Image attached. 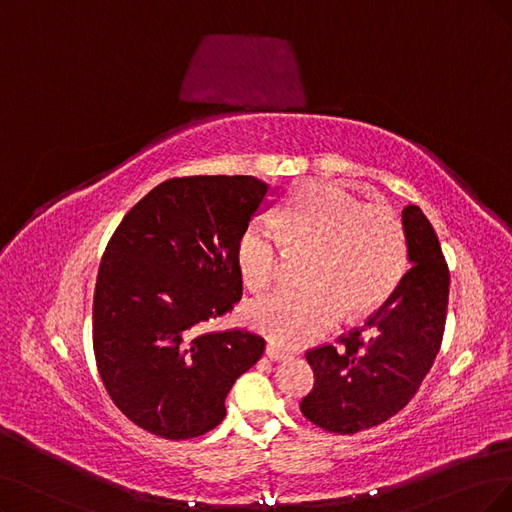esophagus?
<instances>
[{
  "label": "esophagus",
  "instance_id": "1",
  "mask_svg": "<svg viewBox=\"0 0 512 512\" xmlns=\"http://www.w3.org/2000/svg\"><path fill=\"white\" fill-rule=\"evenodd\" d=\"M266 354H268L270 361H285V358H287V352L280 350V348L274 346V344H268V346H266Z\"/></svg>",
  "mask_w": 512,
  "mask_h": 512
}]
</instances>
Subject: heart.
<instances>
[{"label": "heart", "mask_w": 512, "mask_h": 512, "mask_svg": "<svg viewBox=\"0 0 512 512\" xmlns=\"http://www.w3.org/2000/svg\"><path fill=\"white\" fill-rule=\"evenodd\" d=\"M285 251L308 253L301 289H278L244 310L253 329L282 348L314 342L339 314L358 320L382 308L407 272V230L386 204H369L337 183L312 181L282 202L276 227L244 225L236 266L251 291L268 289Z\"/></svg>", "instance_id": "obj_1"}]
</instances>
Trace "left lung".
Returning a JSON list of instances; mask_svg holds the SVG:
<instances>
[{
    "label": "left lung",
    "instance_id": "1",
    "mask_svg": "<svg viewBox=\"0 0 512 512\" xmlns=\"http://www.w3.org/2000/svg\"><path fill=\"white\" fill-rule=\"evenodd\" d=\"M413 266L365 327L306 352L314 388L301 413L327 432L354 434L380 426L420 390L443 342L449 268L437 232L420 206L403 211Z\"/></svg>",
    "mask_w": 512,
    "mask_h": 512
}]
</instances>
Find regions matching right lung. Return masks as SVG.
Returning a JSON list of instances; mask_svg holds the SVG:
<instances>
[{"label":"right lung","mask_w":512,"mask_h":512,"mask_svg":"<svg viewBox=\"0 0 512 512\" xmlns=\"http://www.w3.org/2000/svg\"><path fill=\"white\" fill-rule=\"evenodd\" d=\"M268 185L251 175L162 181L130 208L103 253L92 348L111 401L168 441L202 437L263 354L255 331H208L242 297L236 240Z\"/></svg>","instance_id":"add662e5"}]
</instances>
